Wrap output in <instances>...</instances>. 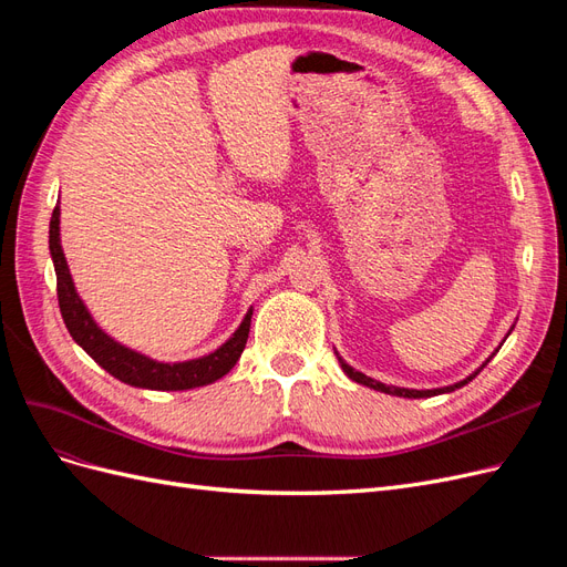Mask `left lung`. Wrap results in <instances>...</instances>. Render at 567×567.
Listing matches in <instances>:
<instances>
[{"label":"left lung","instance_id":"1","mask_svg":"<svg viewBox=\"0 0 567 567\" xmlns=\"http://www.w3.org/2000/svg\"><path fill=\"white\" fill-rule=\"evenodd\" d=\"M489 362V359H487ZM485 362V364H487ZM340 364H342V371H346L352 381H357L359 385H367V388H373V390H381V392H388V394H398V398H414V400H419V398H433V394H440V392H452V390H456V388H461V385H466L468 381H473L475 375H477V371L473 373V375H468L466 381H461V383H456V385H450V388H437V390H409V388H394V385H385V383H379V381H373V379H369V375H364V373H359V371H354L352 367H348L346 362H342L340 359ZM483 364V367H485Z\"/></svg>","mask_w":567,"mask_h":567}]
</instances>
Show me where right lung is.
Segmentation results:
<instances>
[{
  "label": "right lung",
  "mask_w": 567,
  "mask_h": 567,
  "mask_svg": "<svg viewBox=\"0 0 567 567\" xmlns=\"http://www.w3.org/2000/svg\"><path fill=\"white\" fill-rule=\"evenodd\" d=\"M59 215L61 213L56 205L49 221V250L56 269V296H59L61 317L65 321L68 333L73 336L78 346L87 352L101 369H106L111 375H115L117 381L134 388H146V390L200 388V385L215 383L217 379H221V375L229 373V369L238 362V357H241L248 342L252 310L246 315L241 326H238V331L213 354H205L200 359H192V362H179V364L153 362V359L120 346V342L109 338L94 323L87 307H84L82 300L78 298L71 271H68V262L61 250Z\"/></svg>",
  "instance_id": "add662e5"
}]
</instances>
